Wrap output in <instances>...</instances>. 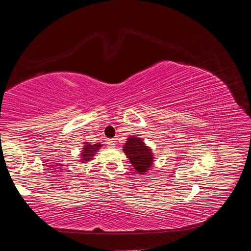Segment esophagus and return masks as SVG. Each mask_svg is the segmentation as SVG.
<instances>
[{
  "label": "esophagus",
  "instance_id": "obj_1",
  "mask_svg": "<svg viewBox=\"0 0 251 251\" xmlns=\"http://www.w3.org/2000/svg\"><path fill=\"white\" fill-rule=\"evenodd\" d=\"M115 143H116L115 139H109L107 141V144L109 146V148H114V147H115Z\"/></svg>",
  "mask_w": 251,
  "mask_h": 251
}]
</instances>
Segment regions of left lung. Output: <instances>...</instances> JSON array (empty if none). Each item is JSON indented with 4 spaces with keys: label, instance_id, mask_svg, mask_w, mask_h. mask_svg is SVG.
<instances>
[{
    "label": "left lung",
    "instance_id": "obj_1",
    "mask_svg": "<svg viewBox=\"0 0 251 251\" xmlns=\"http://www.w3.org/2000/svg\"><path fill=\"white\" fill-rule=\"evenodd\" d=\"M123 151L133 165L134 170L140 175L147 174L154 163L155 157L153 150L148 147L144 141L137 136H128Z\"/></svg>",
    "mask_w": 251,
    "mask_h": 251
}]
</instances>
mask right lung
<instances>
[{"mask_svg": "<svg viewBox=\"0 0 251 251\" xmlns=\"http://www.w3.org/2000/svg\"><path fill=\"white\" fill-rule=\"evenodd\" d=\"M101 143H95V144H91L90 142H85L83 143V147L81 150V153L79 154V162L80 163H87L89 161L92 160L94 156L100 149L101 148Z\"/></svg>", "mask_w": 251, "mask_h": 251, "instance_id": "obj_1", "label": "right lung"}]
</instances>
